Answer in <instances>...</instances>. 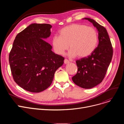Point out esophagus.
Instances as JSON below:
<instances>
[{
  "label": "esophagus",
  "instance_id": "esophagus-1",
  "mask_svg": "<svg viewBox=\"0 0 124 124\" xmlns=\"http://www.w3.org/2000/svg\"><path fill=\"white\" fill-rule=\"evenodd\" d=\"M64 62L65 64H68L69 63V61L68 59H65L64 61Z\"/></svg>",
  "mask_w": 124,
  "mask_h": 124
}]
</instances>
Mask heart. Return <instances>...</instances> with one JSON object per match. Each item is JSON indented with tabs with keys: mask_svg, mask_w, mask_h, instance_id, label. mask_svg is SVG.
<instances>
[{
	"mask_svg": "<svg viewBox=\"0 0 124 124\" xmlns=\"http://www.w3.org/2000/svg\"><path fill=\"white\" fill-rule=\"evenodd\" d=\"M99 42L96 30L86 25L74 23L66 26L59 31V36L52 38V44L54 51L62 55L69 48L70 57L77 55L79 58L86 57L96 49Z\"/></svg>",
	"mask_w": 124,
	"mask_h": 124,
	"instance_id": "b5f03b06",
	"label": "heart"
}]
</instances>
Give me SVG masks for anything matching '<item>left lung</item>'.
Listing matches in <instances>:
<instances>
[{
    "label": "left lung",
    "mask_w": 124,
    "mask_h": 124,
    "mask_svg": "<svg viewBox=\"0 0 124 124\" xmlns=\"http://www.w3.org/2000/svg\"><path fill=\"white\" fill-rule=\"evenodd\" d=\"M93 23L99 32V45L87 57L76 61L77 72L72 79L76 85L83 88H92L101 83L111 62L113 49L107 30L94 20L84 18Z\"/></svg>",
    "instance_id": "8db88e82"
}]
</instances>
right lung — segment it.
Here are the masks:
<instances>
[{
  "label": "right lung",
  "mask_w": 124,
  "mask_h": 124,
  "mask_svg": "<svg viewBox=\"0 0 124 124\" xmlns=\"http://www.w3.org/2000/svg\"><path fill=\"white\" fill-rule=\"evenodd\" d=\"M51 28L50 24L32 23L16 35L13 43L9 55L13 78L28 92L38 93L48 88L64 63V58L52 52L45 40Z\"/></svg>",
  "instance_id": "add662e5"
}]
</instances>
